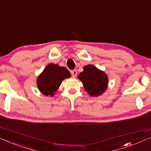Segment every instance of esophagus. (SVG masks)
I'll return each mask as SVG.
<instances>
[{
    "instance_id": "obj_1",
    "label": "esophagus",
    "mask_w": 151,
    "mask_h": 151,
    "mask_svg": "<svg viewBox=\"0 0 151 151\" xmlns=\"http://www.w3.org/2000/svg\"><path fill=\"white\" fill-rule=\"evenodd\" d=\"M71 75L73 77H76V76L77 75V71L76 70H71Z\"/></svg>"
}]
</instances>
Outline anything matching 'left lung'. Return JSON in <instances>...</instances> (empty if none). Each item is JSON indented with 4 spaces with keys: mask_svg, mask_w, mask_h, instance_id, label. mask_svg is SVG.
Segmentation results:
<instances>
[{
    "mask_svg": "<svg viewBox=\"0 0 151 151\" xmlns=\"http://www.w3.org/2000/svg\"><path fill=\"white\" fill-rule=\"evenodd\" d=\"M78 78L81 81L86 91L91 96L97 97L107 89L109 82L107 75L93 65L85 66Z\"/></svg>",
    "mask_w": 151,
    "mask_h": 151,
    "instance_id": "obj_1",
    "label": "left lung"
}]
</instances>
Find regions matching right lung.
<instances>
[{"label": "right lung", "mask_w": 151, "mask_h": 151, "mask_svg": "<svg viewBox=\"0 0 151 151\" xmlns=\"http://www.w3.org/2000/svg\"><path fill=\"white\" fill-rule=\"evenodd\" d=\"M70 72L64 67L50 64L37 78L38 88L45 96H53L62 81L70 77Z\"/></svg>", "instance_id": "right-lung-1"}]
</instances>
